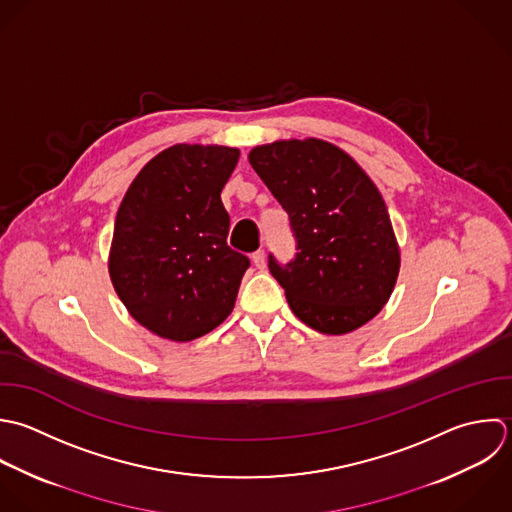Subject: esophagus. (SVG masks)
I'll list each match as a JSON object with an SVG mask.
<instances>
[{"label": "esophagus", "instance_id": "1", "mask_svg": "<svg viewBox=\"0 0 512 512\" xmlns=\"http://www.w3.org/2000/svg\"><path fill=\"white\" fill-rule=\"evenodd\" d=\"M251 261H253V265H255L257 269H261V271H263V269L267 267V257H265V251H261V249H259V251H255V253L251 255Z\"/></svg>", "mask_w": 512, "mask_h": 512}]
</instances>
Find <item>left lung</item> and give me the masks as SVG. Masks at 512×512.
<instances>
[{
  "instance_id": "1",
  "label": "left lung",
  "mask_w": 512,
  "mask_h": 512,
  "mask_svg": "<svg viewBox=\"0 0 512 512\" xmlns=\"http://www.w3.org/2000/svg\"><path fill=\"white\" fill-rule=\"evenodd\" d=\"M249 163L297 237L293 263L269 257L291 311L323 335H347L377 317L395 289L401 249L373 179L317 137L257 145Z\"/></svg>"
}]
</instances>
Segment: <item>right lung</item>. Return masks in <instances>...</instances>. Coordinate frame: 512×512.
Segmentation results:
<instances>
[{"label": "right lung", "mask_w": 512, "mask_h": 512, "mask_svg": "<svg viewBox=\"0 0 512 512\" xmlns=\"http://www.w3.org/2000/svg\"><path fill=\"white\" fill-rule=\"evenodd\" d=\"M237 161V147L171 145L141 167L119 205L109 279L129 315L161 339H199L235 307L249 259L227 245L221 191Z\"/></svg>", "instance_id": "obj_1"}]
</instances>
